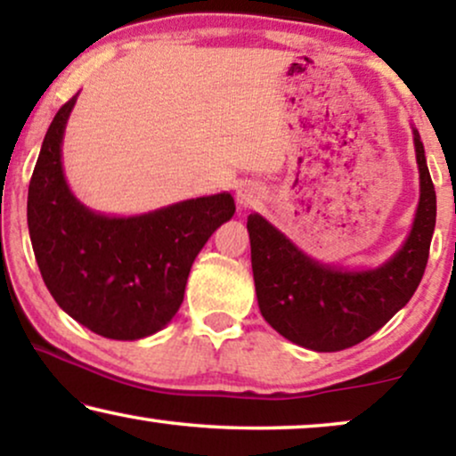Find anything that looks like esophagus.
<instances>
[{
	"instance_id": "esophagus-1",
	"label": "esophagus",
	"mask_w": 456,
	"mask_h": 456,
	"mask_svg": "<svg viewBox=\"0 0 456 456\" xmlns=\"http://www.w3.org/2000/svg\"><path fill=\"white\" fill-rule=\"evenodd\" d=\"M261 192L255 184H242L239 192H236V201H239L240 208H251V205L259 203Z\"/></svg>"
}]
</instances>
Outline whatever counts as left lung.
I'll list each match as a JSON object with an SVG mask.
<instances>
[{"instance_id":"1","label":"left lung","mask_w":456,"mask_h":456,"mask_svg":"<svg viewBox=\"0 0 456 456\" xmlns=\"http://www.w3.org/2000/svg\"><path fill=\"white\" fill-rule=\"evenodd\" d=\"M413 142L419 166V205L413 228L401 251L376 270L346 272L323 265L259 214L248 216L261 315L284 338L317 353L342 351L370 338L413 297L426 272L436 226V191L415 128Z\"/></svg>"}]
</instances>
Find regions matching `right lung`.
Masks as SVG:
<instances>
[{
	"label": "right lung",
	"mask_w": 456,
	"mask_h": 456,
	"mask_svg": "<svg viewBox=\"0 0 456 456\" xmlns=\"http://www.w3.org/2000/svg\"><path fill=\"white\" fill-rule=\"evenodd\" d=\"M74 103L77 95L49 124L28 184L37 265L72 320L111 340L145 338L176 315L192 261L234 216V199L220 192L133 217L85 208L61 170V139Z\"/></svg>",
	"instance_id": "right-lung-1"
}]
</instances>
